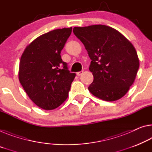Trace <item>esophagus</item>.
Wrapping results in <instances>:
<instances>
[{
	"mask_svg": "<svg viewBox=\"0 0 152 152\" xmlns=\"http://www.w3.org/2000/svg\"><path fill=\"white\" fill-rule=\"evenodd\" d=\"M83 71H79V72H77V76H80V75H81L83 74Z\"/></svg>",
	"mask_w": 152,
	"mask_h": 152,
	"instance_id": "obj_1",
	"label": "esophagus"
}]
</instances>
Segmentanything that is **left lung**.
I'll use <instances>...</instances> for the list:
<instances>
[{"mask_svg":"<svg viewBox=\"0 0 152 152\" xmlns=\"http://www.w3.org/2000/svg\"><path fill=\"white\" fill-rule=\"evenodd\" d=\"M92 61L94 81L88 90L99 99L115 101L126 94L134 83L139 60L132 44L120 32L104 25L75 27Z\"/></svg>","mask_w":152,"mask_h":152,"instance_id":"8db88e82","label":"left lung"}]
</instances>
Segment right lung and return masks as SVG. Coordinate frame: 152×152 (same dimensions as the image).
<instances>
[{"instance_id":"right-lung-1","label":"right lung","mask_w":152,"mask_h":152,"mask_svg":"<svg viewBox=\"0 0 152 152\" xmlns=\"http://www.w3.org/2000/svg\"><path fill=\"white\" fill-rule=\"evenodd\" d=\"M72 28L43 34L26 48L20 59L19 80L29 98L45 110L59 107L67 99L75 73L60 56Z\"/></svg>"}]
</instances>
